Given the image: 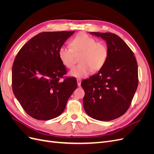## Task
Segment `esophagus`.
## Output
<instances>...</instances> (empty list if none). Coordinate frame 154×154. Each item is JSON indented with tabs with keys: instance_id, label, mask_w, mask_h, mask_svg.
<instances>
[{
	"instance_id": "1",
	"label": "esophagus",
	"mask_w": 154,
	"mask_h": 154,
	"mask_svg": "<svg viewBox=\"0 0 154 154\" xmlns=\"http://www.w3.org/2000/svg\"><path fill=\"white\" fill-rule=\"evenodd\" d=\"M81 82H82V80H80V79H77V84H78V87L81 86Z\"/></svg>"
}]
</instances>
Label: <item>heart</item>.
<instances>
[{
	"label": "heart",
	"instance_id": "heart-1",
	"mask_svg": "<svg viewBox=\"0 0 154 154\" xmlns=\"http://www.w3.org/2000/svg\"><path fill=\"white\" fill-rule=\"evenodd\" d=\"M71 48L62 45L58 49V57L63 66L71 69L74 63V55L81 54L80 65L69 72L71 76L83 78L92 71L96 72L103 67L109 56L106 44L96 40L85 33L76 36L70 43Z\"/></svg>",
	"mask_w": 154,
	"mask_h": 154
}]
</instances>
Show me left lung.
I'll return each instance as SVG.
<instances>
[{
	"label": "left lung",
	"instance_id": "1",
	"mask_svg": "<svg viewBox=\"0 0 154 154\" xmlns=\"http://www.w3.org/2000/svg\"><path fill=\"white\" fill-rule=\"evenodd\" d=\"M106 41L109 56L103 67L84 80L83 99L85 112L93 119L111 121L128 109L138 85V71L134 53L117 35L90 32Z\"/></svg>",
	"mask_w": 154,
	"mask_h": 154
}]
</instances>
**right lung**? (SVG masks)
<instances>
[{
	"instance_id": "add662e5",
	"label": "right lung",
	"mask_w": 154,
	"mask_h": 154,
	"mask_svg": "<svg viewBox=\"0 0 154 154\" xmlns=\"http://www.w3.org/2000/svg\"><path fill=\"white\" fill-rule=\"evenodd\" d=\"M74 31L42 32L18 51L12 67L14 95L24 110L38 120L52 119L61 114L77 88L75 78H66L58 49Z\"/></svg>"
}]
</instances>
